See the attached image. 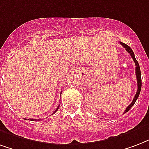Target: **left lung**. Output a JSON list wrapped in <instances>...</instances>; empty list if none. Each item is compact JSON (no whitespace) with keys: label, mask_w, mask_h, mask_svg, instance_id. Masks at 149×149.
I'll return each instance as SVG.
<instances>
[{"label":"left lung","mask_w":149,"mask_h":149,"mask_svg":"<svg viewBox=\"0 0 149 149\" xmlns=\"http://www.w3.org/2000/svg\"><path fill=\"white\" fill-rule=\"evenodd\" d=\"M120 44H122V46L125 49V50L127 51L130 54V56L132 57V58H133V61L135 62V65H136V80H137V91H136V95H135V96H134V98H133V101H132V102H131L130 105L128 106L127 107H126V109L125 110V112L124 113H126V112H128V111L130 110V108L133 107V105H134V103H135V102L136 101V100H137V98H138V96H139L140 95V92H141V69H140V65L139 64H138V62H137V61H136V59L135 58V56H134V53L133 52V50H132V49H131L130 47H129L128 45H126V44L123 43V42H120Z\"/></svg>","instance_id":"8db88e82"}]
</instances>
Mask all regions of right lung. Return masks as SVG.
<instances>
[{
	"mask_svg": "<svg viewBox=\"0 0 149 149\" xmlns=\"http://www.w3.org/2000/svg\"><path fill=\"white\" fill-rule=\"evenodd\" d=\"M58 108H59V106H58V108L55 110V111H54V114L56 111H58ZM29 120H31V121H36V120H37V119H32V118H29ZM38 120H41V119H38Z\"/></svg>",
	"mask_w": 149,
	"mask_h": 149,
	"instance_id": "1",
	"label": "right lung"
}]
</instances>
